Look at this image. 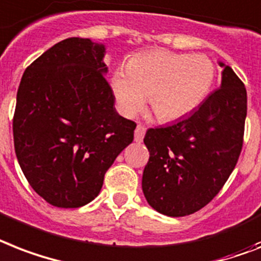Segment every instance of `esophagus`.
<instances>
[{"label": "esophagus", "instance_id": "obj_1", "mask_svg": "<svg viewBox=\"0 0 261 261\" xmlns=\"http://www.w3.org/2000/svg\"><path fill=\"white\" fill-rule=\"evenodd\" d=\"M146 128L145 126H142V124H138L137 128H135V141L137 142H142L143 137H145Z\"/></svg>", "mask_w": 261, "mask_h": 261}]
</instances>
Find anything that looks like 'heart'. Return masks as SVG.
<instances>
[{
    "mask_svg": "<svg viewBox=\"0 0 261 261\" xmlns=\"http://www.w3.org/2000/svg\"><path fill=\"white\" fill-rule=\"evenodd\" d=\"M127 73L116 71L111 88L119 111L133 118L146 105L161 122H175L196 111L209 96L216 65L205 55L150 50L127 63Z\"/></svg>",
    "mask_w": 261,
    "mask_h": 261,
    "instance_id": "b5f03b06",
    "label": "heart"
}]
</instances>
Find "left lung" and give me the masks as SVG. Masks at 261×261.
<instances>
[{"label":"left lung","mask_w":261,"mask_h":261,"mask_svg":"<svg viewBox=\"0 0 261 261\" xmlns=\"http://www.w3.org/2000/svg\"><path fill=\"white\" fill-rule=\"evenodd\" d=\"M221 86L196 111L146 131L150 152L142 190L152 209L182 217L209 204L229 178L243 147L247 90L229 65Z\"/></svg>","instance_id":"left-lung-1"}]
</instances>
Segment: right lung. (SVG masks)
Here are the masks:
<instances>
[{
	"mask_svg": "<svg viewBox=\"0 0 261 261\" xmlns=\"http://www.w3.org/2000/svg\"><path fill=\"white\" fill-rule=\"evenodd\" d=\"M105 56L101 42L65 39L25 69L17 91V160L33 190L54 206L94 200L106 171L134 139L137 124L115 110Z\"/></svg>",
	"mask_w": 261,
	"mask_h": 261,
	"instance_id": "right-lung-1",
	"label": "right lung"
}]
</instances>
